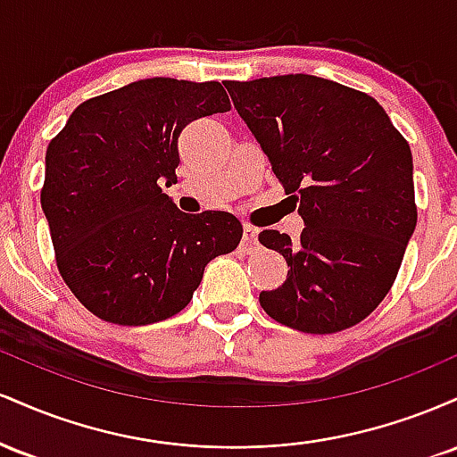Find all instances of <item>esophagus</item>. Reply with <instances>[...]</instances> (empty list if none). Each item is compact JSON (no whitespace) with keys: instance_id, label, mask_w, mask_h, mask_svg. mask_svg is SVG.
Here are the masks:
<instances>
[{"instance_id":"esophagus-1","label":"esophagus","mask_w":457,"mask_h":457,"mask_svg":"<svg viewBox=\"0 0 457 457\" xmlns=\"http://www.w3.org/2000/svg\"><path fill=\"white\" fill-rule=\"evenodd\" d=\"M243 246L246 251H253L258 246V229L245 225V236H243Z\"/></svg>"}]
</instances>
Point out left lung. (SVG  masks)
<instances>
[{
    "mask_svg": "<svg viewBox=\"0 0 457 457\" xmlns=\"http://www.w3.org/2000/svg\"><path fill=\"white\" fill-rule=\"evenodd\" d=\"M225 87L305 221L298 243L260 232L290 266L283 286L262 292V309L303 333L354 327L391 290L417 225L411 145L374 98L328 79Z\"/></svg>",
    "mask_w": 457,
    "mask_h": 457,
    "instance_id": "8db88e82",
    "label": "left lung"
}]
</instances>
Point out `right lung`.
I'll return each instance as SVG.
<instances>
[{"instance_id":"1","label":"right lung","mask_w":457,"mask_h":457,"mask_svg":"<svg viewBox=\"0 0 457 457\" xmlns=\"http://www.w3.org/2000/svg\"><path fill=\"white\" fill-rule=\"evenodd\" d=\"M229 109L219 81L141 79L79 104L51 139L40 204L62 279L94 316L122 327L176 316L208 262L238 246L234 214H187L161 188L176 182L182 129Z\"/></svg>"}]
</instances>
